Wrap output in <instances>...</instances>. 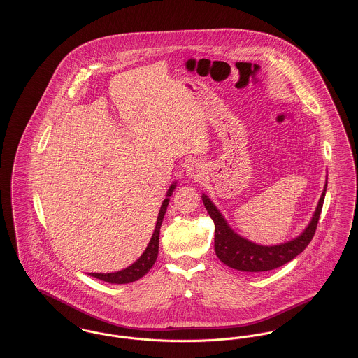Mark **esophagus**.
Segmentation results:
<instances>
[{"instance_id": "esophagus-1", "label": "esophagus", "mask_w": 358, "mask_h": 358, "mask_svg": "<svg viewBox=\"0 0 358 358\" xmlns=\"http://www.w3.org/2000/svg\"><path fill=\"white\" fill-rule=\"evenodd\" d=\"M187 174L192 180H200L204 176V166L199 161H193L187 166Z\"/></svg>"}]
</instances>
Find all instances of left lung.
<instances>
[{"mask_svg":"<svg viewBox=\"0 0 358 358\" xmlns=\"http://www.w3.org/2000/svg\"><path fill=\"white\" fill-rule=\"evenodd\" d=\"M327 178L321 199L306 229L298 238L278 245H260L247 238H241L236 232L232 231V228L222 217L220 210L209 200V197L206 194H203V203L210 219L215 222L216 255L228 267L245 273L270 271L289 263V260L299 255L306 248L315 234L317 224L320 220V215L324 205Z\"/></svg>","mask_w":358,"mask_h":358,"instance_id":"1","label":"left lung"}]
</instances>
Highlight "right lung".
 Instances as JSON below:
<instances>
[{"mask_svg":"<svg viewBox=\"0 0 358 358\" xmlns=\"http://www.w3.org/2000/svg\"><path fill=\"white\" fill-rule=\"evenodd\" d=\"M176 187V182L171 184L169 187L168 193H166V199L164 200V203L161 205V209L158 212V217H157V222H155V229H154L153 236L150 238L146 250L143 251V254L139 256V259L136 260V263H133L131 266H129L124 270H120L118 273H91L90 275L104 280L107 283H114V285H126V283H131L136 282L138 279H141L145 273H149V270L153 267L157 256H158V244H159V229H161V224L164 220L166 208L169 205V197L173 193Z\"/></svg>","mask_w":358,"mask_h":358,"instance_id":"right-lung-1","label":"right lung"}]
</instances>
